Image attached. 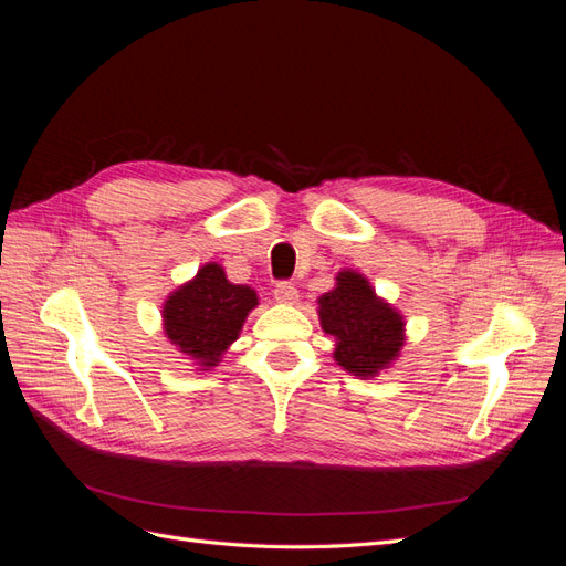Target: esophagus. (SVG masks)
<instances>
[{"instance_id": "34e87169", "label": "esophagus", "mask_w": 566, "mask_h": 566, "mask_svg": "<svg viewBox=\"0 0 566 566\" xmlns=\"http://www.w3.org/2000/svg\"><path fill=\"white\" fill-rule=\"evenodd\" d=\"M273 297H276V302H281V304H295L300 295H297V287L293 283L283 281L273 287Z\"/></svg>"}]
</instances>
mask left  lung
Here are the masks:
<instances>
[{
	"label": "left lung",
	"instance_id": "left-lung-1",
	"mask_svg": "<svg viewBox=\"0 0 566 566\" xmlns=\"http://www.w3.org/2000/svg\"><path fill=\"white\" fill-rule=\"evenodd\" d=\"M318 318L323 333L335 337L337 366L361 380L387 370L406 342L403 316L352 269L339 271L335 287L318 297Z\"/></svg>",
	"mask_w": 566,
	"mask_h": 566
}]
</instances>
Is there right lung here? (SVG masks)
<instances>
[{"instance_id":"1","label":"right lung","mask_w":566,"mask_h":566,"mask_svg":"<svg viewBox=\"0 0 566 566\" xmlns=\"http://www.w3.org/2000/svg\"><path fill=\"white\" fill-rule=\"evenodd\" d=\"M260 304L250 285H235L224 266L208 262L181 283L163 304V331L172 345L198 366L214 368L243 331L248 314Z\"/></svg>"}]
</instances>
